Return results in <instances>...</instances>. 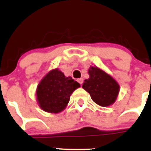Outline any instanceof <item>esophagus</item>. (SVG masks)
Masks as SVG:
<instances>
[{
    "label": "esophagus",
    "instance_id": "esophagus-1",
    "mask_svg": "<svg viewBox=\"0 0 151 151\" xmlns=\"http://www.w3.org/2000/svg\"><path fill=\"white\" fill-rule=\"evenodd\" d=\"M77 82H78V83H80V85H82V84H83V78L78 79V80H77Z\"/></svg>",
    "mask_w": 151,
    "mask_h": 151
}]
</instances>
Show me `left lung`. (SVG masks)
Instances as JSON below:
<instances>
[{
    "label": "left lung",
    "mask_w": 151,
    "mask_h": 151,
    "mask_svg": "<svg viewBox=\"0 0 151 151\" xmlns=\"http://www.w3.org/2000/svg\"><path fill=\"white\" fill-rule=\"evenodd\" d=\"M90 78L85 80L83 88L91 95L93 101L101 106L113 104L119 92V85L112 77L98 67H91Z\"/></svg>",
    "instance_id": "obj_1"
}]
</instances>
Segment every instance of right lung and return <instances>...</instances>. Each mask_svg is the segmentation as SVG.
<instances>
[{
  "label": "right lung",
  "instance_id": "right-lung-1",
  "mask_svg": "<svg viewBox=\"0 0 151 151\" xmlns=\"http://www.w3.org/2000/svg\"><path fill=\"white\" fill-rule=\"evenodd\" d=\"M80 86L71 77H66L58 69L52 70L40 82L36 95L43 110L58 113L65 109L74 90Z\"/></svg>",
  "mask_w": 151,
  "mask_h": 151
}]
</instances>
